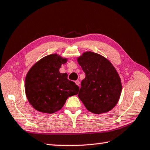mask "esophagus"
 <instances>
[{"label": "esophagus", "instance_id": "obj_1", "mask_svg": "<svg viewBox=\"0 0 150 150\" xmlns=\"http://www.w3.org/2000/svg\"><path fill=\"white\" fill-rule=\"evenodd\" d=\"M75 84L77 85H78V86H79V85H80L79 81H75Z\"/></svg>", "mask_w": 150, "mask_h": 150}]
</instances>
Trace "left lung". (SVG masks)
<instances>
[{
    "instance_id": "obj_1",
    "label": "left lung",
    "mask_w": 150,
    "mask_h": 150,
    "mask_svg": "<svg viewBox=\"0 0 150 150\" xmlns=\"http://www.w3.org/2000/svg\"><path fill=\"white\" fill-rule=\"evenodd\" d=\"M77 62L86 75L78 94L86 108L95 115L111 110L117 105L122 88L115 67L106 57L92 52L83 53Z\"/></svg>"
}]
</instances>
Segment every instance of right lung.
Returning <instances> with one entry per match:
<instances>
[{
	"mask_svg": "<svg viewBox=\"0 0 150 150\" xmlns=\"http://www.w3.org/2000/svg\"><path fill=\"white\" fill-rule=\"evenodd\" d=\"M67 58L57 54L42 58L30 68L25 79V93L30 105L38 112L53 114L59 110L69 96L78 94L79 88L61 73Z\"/></svg>",
	"mask_w": 150,
	"mask_h": 150,
	"instance_id": "add662e5",
	"label": "right lung"
}]
</instances>
